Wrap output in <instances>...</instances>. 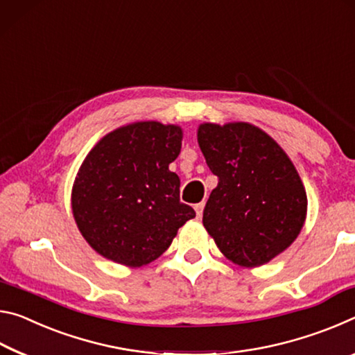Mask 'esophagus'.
<instances>
[{
    "mask_svg": "<svg viewBox=\"0 0 355 355\" xmlns=\"http://www.w3.org/2000/svg\"><path fill=\"white\" fill-rule=\"evenodd\" d=\"M202 209H205V202H198V205H195V212L198 218L202 216Z\"/></svg>",
    "mask_w": 355,
    "mask_h": 355,
    "instance_id": "esophagus-1",
    "label": "esophagus"
}]
</instances>
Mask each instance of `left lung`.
Wrapping results in <instances>:
<instances>
[{
	"mask_svg": "<svg viewBox=\"0 0 355 355\" xmlns=\"http://www.w3.org/2000/svg\"><path fill=\"white\" fill-rule=\"evenodd\" d=\"M198 144L218 178L202 225L232 263H269L305 223L306 193L293 162L275 139L247 123L201 124Z\"/></svg>",
	"mask_w": 355,
	"mask_h": 355,
	"instance_id": "1",
	"label": "left lung"
}]
</instances>
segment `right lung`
<instances>
[{"label": "right lung", "mask_w": 355, "mask_h": 355, "mask_svg": "<svg viewBox=\"0 0 355 355\" xmlns=\"http://www.w3.org/2000/svg\"><path fill=\"white\" fill-rule=\"evenodd\" d=\"M182 130L157 121L119 127L103 137L81 164L72 212L81 236L118 264H149L195 217L179 200L181 181L170 171Z\"/></svg>", "instance_id": "obj_1"}]
</instances>
